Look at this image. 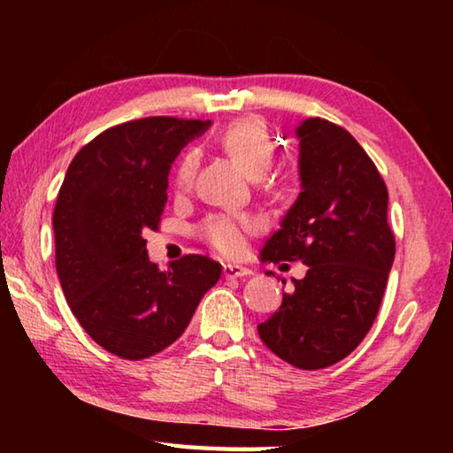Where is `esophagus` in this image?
I'll use <instances>...</instances> for the list:
<instances>
[{"label": "esophagus", "mask_w": 453, "mask_h": 453, "mask_svg": "<svg viewBox=\"0 0 453 453\" xmlns=\"http://www.w3.org/2000/svg\"><path fill=\"white\" fill-rule=\"evenodd\" d=\"M254 272L248 270V267L235 265V264H226L224 265V278L226 280H237V278H245V275H251Z\"/></svg>", "instance_id": "obj_1"}]
</instances>
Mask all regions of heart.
Here are the masks:
<instances>
[{
  "instance_id": "b5f03b06",
  "label": "heart",
  "mask_w": 453,
  "mask_h": 453,
  "mask_svg": "<svg viewBox=\"0 0 453 453\" xmlns=\"http://www.w3.org/2000/svg\"><path fill=\"white\" fill-rule=\"evenodd\" d=\"M219 145L229 153L237 164H240L245 173L251 178H262L267 173L273 157L275 145L270 132L264 121L256 118H240L227 124L219 134ZM197 167L196 151H186L180 157L178 165L173 170V188L175 191H188L194 183ZM256 219L251 216H242V213H213L205 218L197 226L199 240L213 248L219 254L227 257L242 256L245 251V237L256 232Z\"/></svg>"
}]
</instances>
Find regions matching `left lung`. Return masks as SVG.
Returning a JSON list of instances; mask_svg holds the SVG:
<instances>
[{
    "label": "left lung",
    "instance_id": "obj_1",
    "mask_svg": "<svg viewBox=\"0 0 453 453\" xmlns=\"http://www.w3.org/2000/svg\"><path fill=\"white\" fill-rule=\"evenodd\" d=\"M302 191L265 242L264 262H302L303 280L257 326L262 342L300 370L348 357L378 316L395 256L388 188L342 126L310 118L297 127Z\"/></svg>",
    "mask_w": 453,
    "mask_h": 453
}]
</instances>
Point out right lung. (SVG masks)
I'll use <instances>...</instances> for the list:
<instances>
[{"mask_svg":"<svg viewBox=\"0 0 453 453\" xmlns=\"http://www.w3.org/2000/svg\"><path fill=\"white\" fill-rule=\"evenodd\" d=\"M208 126L172 116L113 126L75 153L59 188L53 232L61 289L91 340L121 359L172 346L221 275L218 262L197 254L162 272L143 240L159 229L175 156Z\"/></svg>","mask_w":453,"mask_h":453,"instance_id":"1","label":"right lung"}]
</instances>
